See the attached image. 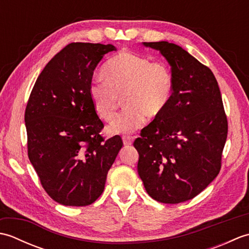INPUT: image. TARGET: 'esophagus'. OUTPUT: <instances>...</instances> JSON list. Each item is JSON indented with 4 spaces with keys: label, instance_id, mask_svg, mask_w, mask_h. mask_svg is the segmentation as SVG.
Wrapping results in <instances>:
<instances>
[{
    "label": "esophagus",
    "instance_id": "obj_1",
    "mask_svg": "<svg viewBox=\"0 0 249 249\" xmlns=\"http://www.w3.org/2000/svg\"><path fill=\"white\" fill-rule=\"evenodd\" d=\"M123 143H124V145H126V146H128V145H131L133 144V142H134V137H130V136H124L123 138Z\"/></svg>",
    "mask_w": 249,
    "mask_h": 249
}]
</instances>
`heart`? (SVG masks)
<instances>
[{
    "label": "heart",
    "instance_id": "1",
    "mask_svg": "<svg viewBox=\"0 0 249 249\" xmlns=\"http://www.w3.org/2000/svg\"><path fill=\"white\" fill-rule=\"evenodd\" d=\"M104 79L89 86V97L99 118L113 119L123 97L126 107L109 125L111 134H130L166 109L173 93V76L166 63L123 51L105 65Z\"/></svg>",
    "mask_w": 249,
    "mask_h": 249
}]
</instances>
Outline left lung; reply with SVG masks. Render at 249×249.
I'll return each instance as SVG.
<instances>
[{
  "label": "left lung",
  "instance_id": "1",
  "mask_svg": "<svg viewBox=\"0 0 249 249\" xmlns=\"http://www.w3.org/2000/svg\"><path fill=\"white\" fill-rule=\"evenodd\" d=\"M171 66L173 93L163 112L141 130L134 146L146 193L161 203L193 199L217 177L228 121L212 71L168 41L143 43Z\"/></svg>",
  "mask_w": 249,
  "mask_h": 249
}]
</instances>
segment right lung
Instances as JSON below:
<instances>
[{"label": "right lung", "mask_w": 249, "mask_h": 249, "mask_svg": "<svg viewBox=\"0 0 249 249\" xmlns=\"http://www.w3.org/2000/svg\"><path fill=\"white\" fill-rule=\"evenodd\" d=\"M113 45L71 43L37 78L25 108L28 155L46 193L68 206L92 204L103 194L123 142L105 140L89 97L94 70Z\"/></svg>", "instance_id": "obj_1"}]
</instances>
